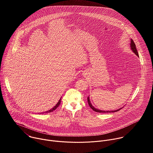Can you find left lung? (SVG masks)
Instances as JSON below:
<instances>
[{
	"instance_id": "8db88e82",
	"label": "left lung",
	"mask_w": 153,
	"mask_h": 153,
	"mask_svg": "<svg viewBox=\"0 0 153 153\" xmlns=\"http://www.w3.org/2000/svg\"><path fill=\"white\" fill-rule=\"evenodd\" d=\"M130 47H131V50L132 51H133V52L136 55V56H137L138 57H139V54H138V52H137V49H136V45H135V43H134V41L132 40V39H131V43H130ZM88 104H89V105H90V106L91 107V108L93 110H94V111H96V112H97V113H114V112H117V111H119L120 109H122V108H119V109H117V110H114V111H102V110H99V109H97V108H94L93 105H92V104H91V102H90V97L88 96Z\"/></svg>"
}]
</instances>
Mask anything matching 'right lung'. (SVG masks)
Segmentation results:
<instances>
[{"instance_id": "obj_1", "label": "right lung", "mask_w": 153, "mask_h": 153, "mask_svg": "<svg viewBox=\"0 0 153 153\" xmlns=\"http://www.w3.org/2000/svg\"><path fill=\"white\" fill-rule=\"evenodd\" d=\"M62 98V97H61ZM61 98L59 99V102H57V103L53 108H51V110H48V111H45V112H43V113H41L40 114H43V113H50V112H53L54 110H55L60 105V102H61Z\"/></svg>"}]
</instances>
